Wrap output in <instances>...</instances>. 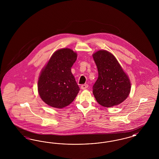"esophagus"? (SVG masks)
<instances>
[{"instance_id":"esophagus-1","label":"esophagus","mask_w":159,"mask_h":159,"mask_svg":"<svg viewBox=\"0 0 159 159\" xmlns=\"http://www.w3.org/2000/svg\"><path fill=\"white\" fill-rule=\"evenodd\" d=\"M88 88V84H82L81 86V89H86Z\"/></svg>"}]
</instances>
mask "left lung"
Here are the masks:
<instances>
[{"label": "left lung", "instance_id": "obj_1", "mask_svg": "<svg viewBox=\"0 0 159 159\" xmlns=\"http://www.w3.org/2000/svg\"><path fill=\"white\" fill-rule=\"evenodd\" d=\"M98 77L94 83L93 93L97 101L105 107L117 106L128 97L130 83L116 58L101 50L93 55Z\"/></svg>", "mask_w": 159, "mask_h": 159}]
</instances>
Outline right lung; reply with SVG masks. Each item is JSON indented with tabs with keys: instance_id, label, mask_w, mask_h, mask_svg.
Instances as JSON below:
<instances>
[{
	"instance_id": "add662e5",
	"label": "right lung",
	"mask_w": 159,
	"mask_h": 159,
	"mask_svg": "<svg viewBox=\"0 0 159 159\" xmlns=\"http://www.w3.org/2000/svg\"><path fill=\"white\" fill-rule=\"evenodd\" d=\"M77 54L70 49H61L53 53L38 81V92L49 106L62 108L71 104L80 91L71 68Z\"/></svg>"
}]
</instances>
